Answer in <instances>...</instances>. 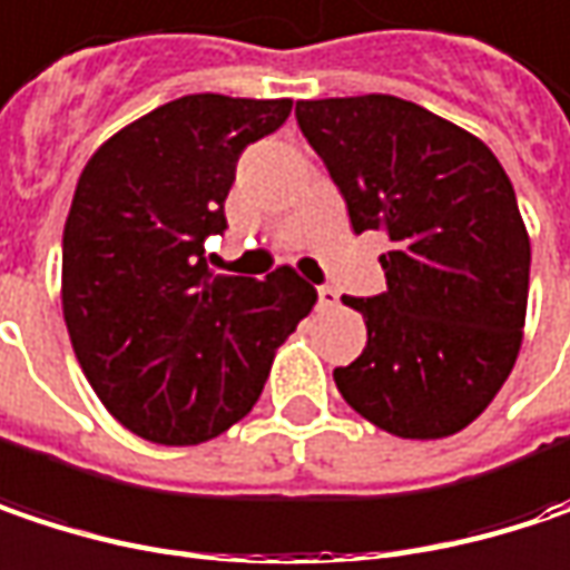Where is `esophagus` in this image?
I'll return each instance as SVG.
<instances>
[{
    "label": "esophagus",
    "mask_w": 570,
    "mask_h": 570,
    "mask_svg": "<svg viewBox=\"0 0 570 570\" xmlns=\"http://www.w3.org/2000/svg\"><path fill=\"white\" fill-rule=\"evenodd\" d=\"M320 306H323V309H333V306H338V293L333 289V286H320Z\"/></svg>",
    "instance_id": "esophagus-1"
}]
</instances>
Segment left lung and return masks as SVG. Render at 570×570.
I'll list each match as a JSON object with an SVG mask.
<instances>
[{
  "label": "left lung",
  "mask_w": 570,
  "mask_h": 570,
  "mask_svg": "<svg viewBox=\"0 0 570 570\" xmlns=\"http://www.w3.org/2000/svg\"><path fill=\"white\" fill-rule=\"evenodd\" d=\"M296 124L355 234L391 240L379 257L389 289L342 296L368 342L333 372L338 394L394 438L463 431L522 348L532 244L512 181L480 136L391 94L299 100Z\"/></svg>",
  "instance_id": "1"
}]
</instances>
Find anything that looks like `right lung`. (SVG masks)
<instances>
[{"label":"right lung","mask_w":570,"mask_h":570,"mask_svg":"<svg viewBox=\"0 0 570 570\" xmlns=\"http://www.w3.org/2000/svg\"><path fill=\"white\" fill-rule=\"evenodd\" d=\"M293 100L188 94L114 132L87 159L65 222L61 309L80 372L136 438H218L261 397L274 355L316 289L293 267L267 281L215 274L205 237L247 142Z\"/></svg>","instance_id":"obj_1"}]
</instances>
